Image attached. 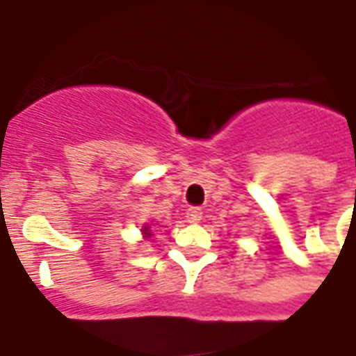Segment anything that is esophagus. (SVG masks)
<instances>
[{"label":"esophagus","mask_w":356,"mask_h":356,"mask_svg":"<svg viewBox=\"0 0 356 356\" xmlns=\"http://www.w3.org/2000/svg\"><path fill=\"white\" fill-rule=\"evenodd\" d=\"M202 215H204V211H202L200 207H188V209H186V220L192 222V225L200 222V220H202Z\"/></svg>","instance_id":"esophagus-1"}]
</instances>
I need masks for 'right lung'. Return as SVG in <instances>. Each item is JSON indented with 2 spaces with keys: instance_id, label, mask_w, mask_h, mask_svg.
Masks as SVG:
<instances>
[{
  "instance_id": "add662e5",
  "label": "right lung",
  "mask_w": 356,
  "mask_h": 356,
  "mask_svg": "<svg viewBox=\"0 0 356 356\" xmlns=\"http://www.w3.org/2000/svg\"><path fill=\"white\" fill-rule=\"evenodd\" d=\"M143 232H145V234H147V236H149V234H151V232H149V226H145Z\"/></svg>"
}]
</instances>
